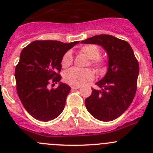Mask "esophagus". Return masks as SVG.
<instances>
[{"label": "esophagus", "mask_w": 153, "mask_h": 153, "mask_svg": "<svg viewBox=\"0 0 153 153\" xmlns=\"http://www.w3.org/2000/svg\"><path fill=\"white\" fill-rule=\"evenodd\" d=\"M80 86H71V89L72 90H76V89H79Z\"/></svg>", "instance_id": "esophagus-1"}]
</instances>
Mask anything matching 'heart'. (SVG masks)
<instances>
[{
	"label": "heart",
	"mask_w": 153,
	"mask_h": 153,
	"mask_svg": "<svg viewBox=\"0 0 153 153\" xmlns=\"http://www.w3.org/2000/svg\"><path fill=\"white\" fill-rule=\"evenodd\" d=\"M79 53L85 57L90 60V65L95 67L97 72L102 73L106 69V60L100 57V49L95 44H87L83 46L79 49ZM72 53L68 51L63 54L61 60V65L63 68H67L72 64ZM94 78V74L90 69L79 70L77 68H71L66 71L63 75L65 82L72 86H80L87 81L92 80Z\"/></svg>",
	"instance_id": "obj_1"
}]
</instances>
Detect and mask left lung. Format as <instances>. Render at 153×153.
Instances as JSON below:
<instances>
[{
    "mask_svg": "<svg viewBox=\"0 0 153 153\" xmlns=\"http://www.w3.org/2000/svg\"><path fill=\"white\" fill-rule=\"evenodd\" d=\"M81 44H97L108 55L106 75L96 83L100 90H92L85 100L89 113L101 121L120 117L130 106L137 89L140 67L129 43L108 34L96 35Z\"/></svg>",
    "mask_w": 153,
    "mask_h": 153,
    "instance_id": "left-lung-1",
    "label": "left lung"
}]
</instances>
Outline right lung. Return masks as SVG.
<instances>
[{"instance_id":"1","label":"right lung","mask_w":153,"mask_h":153,"mask_svg":"<svg viewBox=\"0 0 153 153\" xmlns=\"http://www.w3.org/2000/svg\"><path fill=\"white\" fill-rule=\"evenodd\" d=\"M78 43L35 40L21 51L15 68L17 92L24 107L36 120L47 122L63 112L70 87L60 82L61 60ZM51 82L59 86L50 90Z\"/></svg>"}]
</instances>
